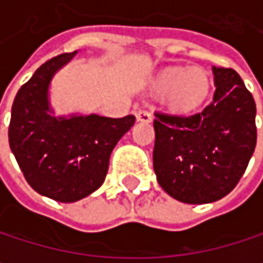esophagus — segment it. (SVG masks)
<instances>
[{
	"mask_svg": "<svg viewBox=\"0 0 263 263\" xmlns=\"http://www.w3.org/2000/svg\"><path fill=\"white\" fill-rule=\"evenodd\" d=\"M135 117H137L138 122H144V123H151V122H152V112H149V111H146V109L138 111V112L135 114Z\"/></svg>",
	"mask_w": 263,
	"mask_h": 263,
	"instance_id": "1",
	"label": "esophagus"
}]
</instances>
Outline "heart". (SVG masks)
Masks as SVG:
<instances>
[{"instance_id":"obj_1","label":"heart","mask_w":263,"mask_h":263,"mask_svg":"<svg viewBox=\"0 0 263 263\" xmlns=\"http://www.w3.org/2000/svg\"><path fill=\"white\" fill-rule=\"evenodd\" d=\"M158 94L177 109H190L199 105L209 92V78L199 68H169L155 83Z\"/></svg>"}]
</instances>
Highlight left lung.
<instances>
[{
    "label": "left lung",
    "mask_w": 263,
    "mask_h": 263,
    "mask_svg": "<svg viewBox=\"0 0 263 263\" xmlns=\"http://www.w3.org/2000/svg\"><path fill=\"white\" fill-rule=\"evenodd\" d=\"M213 102L193 116L157 114L154 171L163 190L185 204L229 195L256 147V103L232 68L212 67Z\"/></svg>",
    "instance_id": "1"
}]
</instances>
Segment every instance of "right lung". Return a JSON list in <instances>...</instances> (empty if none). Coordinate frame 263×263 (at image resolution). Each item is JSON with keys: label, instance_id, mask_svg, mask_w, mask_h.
Here are the masks:
<instances>
[{"label": "right lung", "instance_id": "1", "mask_svg": "<svg viewBox=\"0 0 263 263\" xmlns=\"http://www.w3.org/2000/svg\"><path fill=\"white\" fill-rule=\"evenodd\" d=\"M78 53L53 58L34 71L13 100L9 126L10 149L27 183L59 202H76L103 184L112 149L135 123L134 116H56L51 80Z\"/></svg>", "mask_w": 263, "mask_h": 263}]
</instances>
